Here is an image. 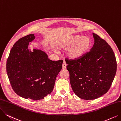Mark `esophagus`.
Masks as SVG:
<instances>
[{
	"label": "esophagus",
	"instance_id": "1",
	"mask_svg": "<svg viewBox=\"0 0 121 121\" xmlns=\"http://www.w3.org/2000/svg\"><path fill=\"white\" fill-rule=\"evenodd\" d=\"M66 64L65 61H63V64H62V68H63L64 69H66Z\"/></svg>",
	"mask_w": 121,
	"mask_h": 121
}]
</instances>
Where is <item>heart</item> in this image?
Segmentation results:
<instances>
[{
	"label": "heart",
	"instance_id": "1",
	"mask_svg": "<svg viewBox=\"0 0 121 121\" xmlns=\"http://www.w3.org/2000/svg\"><path fill=\"white\" fill-rule=\"evenodd\" d=\"M91 46L90 39L80 35H72L61 42L60 46L64 49H69L67 54L71 59H80L87 52Z\"/></svg>",
	"mask_w": 121,
	"mask_h": 121
}]
</instances>
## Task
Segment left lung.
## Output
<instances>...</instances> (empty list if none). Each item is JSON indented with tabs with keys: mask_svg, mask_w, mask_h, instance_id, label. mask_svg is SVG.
<instances>
[{
	"mask_svg": "<svg viewBox=\"0 0 121 121\" xmlns=\"http://www.w3.org/2000/svg\"><path fill=\"white\" fill-rule=\"evenodd\" d=\"M94 43L80 59H66L70 83L76 95L84 100L97 99L108 92L117 70L114 52L104 40L93 33Z\"/></svg>",
	"mask_w": 121,
	"mask_h": 121,
	"instance_id": "left-lung-1",
	"label": "left lung"
}]
</instances>
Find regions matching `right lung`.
<instances>
[{"mask_svg": "<svg viewBox=\"0 0 121 121\" xmlns=\"http://www.w3.org/2000/svg\"><path fill=\"white\" fill-rule=\"evenodd\" d=\"M35 38L32 34L14 44L7 60L6 71L12 89L17 95L39 100L51 93L63 61L49 59L41 50H29V43Z\"/></svg>", "mask_w": 121, "mask_h": 121, "instance_id": "1", "label": "right lung"}]
</instances>
